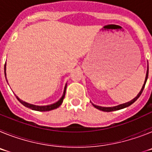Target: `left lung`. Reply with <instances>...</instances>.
Segmentation results:
<instances>
[{"mask_svg": "<svg viewBox=\"0 0 152 152\" xmlns=\"http://www.w3.org/2000/svg\"><path fill=\"white\" fill-rule=\"evenodd\" d=\"M148 70H147V73H146V77H145V83L142 86V88L140 92L139 93V94L137 95L136 97H135L133 100H132L131 101L128 102V103H123V104H120L119 106H116V107H99V106H96L94 104H93V106L95 107V108L98 109V110H100L102 111H104V112H112V111H115V110H121V109L123 108H126V107H129V106L132 105L134 102H135L137 100V99L140 96V95L142 94V91L144 90L145 88V86L146 84V81H147V79H148Z\"/></svg>", "mask_w": 152, "mask_h": 152, "instance_id": "1", "label": "left lung"}]
</instances>
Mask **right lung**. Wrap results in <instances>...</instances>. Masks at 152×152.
I'll list each match as a JSON object with an SVG mask.
<instances>
[{
    "mask_svg": "<svg viewBox=\"0 0 152 152\" xmlns=\"http://www.w3.org/2000/svg\"><path fill=\"white\" fill-rule=\"evenodd\" d=\"M6 64L4 65V75L5 76H6ZM7 79V78H6ZM66 87L67 86L65 85V88H64V93H63V95L62 96H61V98L59 100L58 102H56V103H53V104H52V105H48V106H35V105H33V104H29V103H26V102L23 101V100H21L20 99H19L18 97L17 96V100H19V101L21 103H22L23 105L25 106L26 107H27V108H29L31 109V110H36V111H49V110H54V109H56L58 108V107H59L60 105H61V103H62L63 102V100H64V95H65V91H66Z\"/></svg>",
    "mask_w": 152,
    "mask_h": 152,
    "instance_id": "obj_1",
    "label": "right lung"
}]
</instances>
